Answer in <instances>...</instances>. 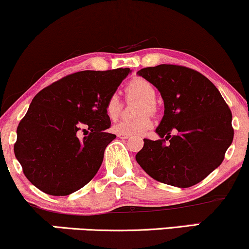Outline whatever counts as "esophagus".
<instances>
[{"mask_svg":"<svg viewBox=\"0 0 249 249\" xmlns=\"http://www.w3.org/2000/svg\"><path fill=\"white\" fill-rule=\"evenodd\" d=\"M118 137H120V139H124V140L130 139L129 135H124V134H118Z\"/></svg>","mask_w":249,"mask_h":249,"instance_id":"esophagus-1","label":"esophagus"}]
</instances>
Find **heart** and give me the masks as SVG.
Returning <instances> with one entry per match:
<instances>
[{
    "mask_svg": "<svg viewBox=\"0 0 249 249\" xmlns=\"http://www.w3.org/2000/svg\"><path fill=\"white\" fill-rule=\"evenodd\" d=\"M127 96L129 98H140L142 101L139 104V114H142L137 119L124 120L112 125V130L115 134L124 135H140L152 127V120L149 113L155 112L156 97L157 92L151 83L143 78L133 79L127 87ZM122 104L116 93H112L107 98L105 104V113L109 120H116L121 112Z\"/></svg>",
    "mask_w": 249,
    "mask_h": 249,
    "instance_id": "1",
    "label": "heart"
}]
</instances>
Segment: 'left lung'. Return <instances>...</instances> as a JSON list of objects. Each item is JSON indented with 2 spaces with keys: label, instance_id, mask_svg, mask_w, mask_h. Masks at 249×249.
<instances>
[{
  "label": "left lung",
  "instance_id": "left-lung-1",
  "mask_svg": "<svg viewBox=\"0 0 249 249\" xmlns=\"http://www.w3.org/2000/svg\"><path fill=\"white\" fill-rule=\"evenodd\" d=\"M137 75L158 89L165 109L156 128L160 140H144L136 161L162 183L196 185L222 164L233 141L228 104L209 79L186 67L159 64Z\"/></svg>",
  "mask_w": 249,
  "mask_h": 249
}]
</instances>
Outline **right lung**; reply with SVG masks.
I'll return each mask as SVG.
<instances>
[{
  "instance_id": "1",
  "label": "right lung",
  "mask_w": 249,
  "mask_h": 249,
  "mask_svg": "<svg viewBox=\"0 0 249 249\" xmlns=\"http://www.w3.org/2000/svg\"><path fill=\"white\" fill-rule=\"evenodd\" d=\"M131 70H84L66 76L33 98L17 127L14 151L25 177L41 192L66 196L97 174L106 146L107 98ZM81 131L86 136L79 139Z\"/></svg>"
}]
</instances>
